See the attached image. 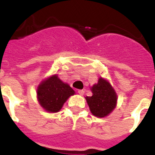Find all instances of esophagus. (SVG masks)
Wrapping results in <instances>:
<instances>
[{
	"mask_svg": "<svg viewBox=\"0 0 155 155\" xmlns=\"http://www.w3.org/2000/svg\"><path fill=\"white\" fill-rule=\"evenodd\" d=\"M78 93L80 95V96H83L84 94V90H78Z\"/></svg>",
	"mask_w": 155,
	"mask_h": 155,
	"instance_id": "1",
	"label": "esophagus"
}]
</instances>
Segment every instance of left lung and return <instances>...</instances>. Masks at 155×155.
Wrapping results in <instances>:
<instances>
[{"mask_svg":"<svg viewBox=\"0 0 155 155\" xmlns=\"http://www.w3.org/2000/svg\"><path fill=\"white\" fill-rule=\"evenodd\" d=\"M92 96L87 97V104L92 113L97 117L108 116L117 104V94L108 81L100 78L97 84L92 87Z\"/></svg>","mask_w":155,"mask_h":155,"instance_id":"1","label":"left lung"}]
</instances>
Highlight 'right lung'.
Masks as SVG:
<instances>
[{
	"label": "right lung",
	"instance_id": "right-lung-1",
	"mask_svg": "<svg viewBox=\"0 0 155 155\" xmlns=\"http://www.w3.org/2000/svg\"><path fill=\"white\" fill-rule=\"evenodd\" d=\"M74 93V90L62 82L56 75L42 81L37 90L39 104L45 110L51 113L58 112L68 97Z\"/></svg>",
	"mask_w": 155,
	"mask_h": 155
}]
</instances>
